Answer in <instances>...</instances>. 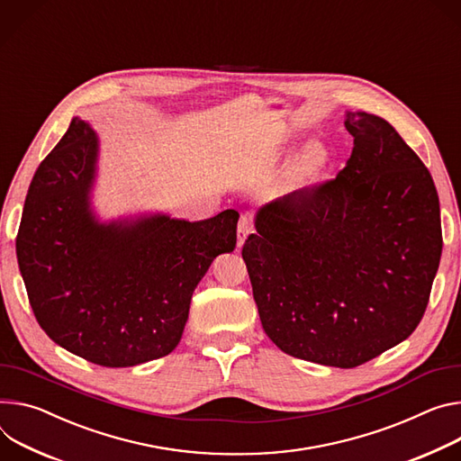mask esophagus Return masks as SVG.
Returning a JSON list of instances; mask_svg holds the SVG:
<instances>
[{"instance_id":"esophagus-1","label":"esophagus","mask_w":461,"mask_h":461,"mask_svg":"<svg viewBox=\"0 0 461 461\" xmlns=\"http://www.w3.org/2000/svg\"><path fill=\"white\" fill-rule=\"evenodd\" d=\"M254 231V226H252V221H249L246 215L240 217L239 221V226H237V246H242L246 237Z\"/></svg>"}]
</instances>
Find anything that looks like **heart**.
<instances>
[{"label": "heart", "instance_id": "b5f03b06", "mask_svg": "<svg viewBox=\"0 0 461 461\" xmlns=\"http://www.w3.org/2000/svg\"><path fill=\"white\" fill-rule=\"evenodd\" d=\"M325 159H327V154H325V149L318 143L314 145H309L302 156L298 158V163H296V175H298V180L300 182H309L311 178H314L325 165Z\"/></svg>", "mask_w": 461, "mask_h": 461}]
</instances>
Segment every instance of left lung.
Returning <instances> with one entry per match:
<instances>
[{
    "label": "left lung",
    "instance_id": "8db88e82",
    "mask_svg": "<svg viewBox=\"0 0 461 461\" xmlns=\"http://www.w3.org/2000/svg\"><path fill=\"white\" fill-rule=\"evenodd\" d=\"M339 176L256 213L242 259L268 339L286 355L357 367L420 325L441 259L432 176L392 124L348 112Z\"/></svg>",
    "mask_w": 461,
    "mask_h": 461
}]
</instances>
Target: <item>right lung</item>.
Here are the masks:
<instances>
[{
    "label": "right lung",
    "instance_id": "right-lung-1",
    "mask_svg": "<svg viewBox=\"0 0 461 461\" xmlns=\"http://www.w3.org/2000/svg\"><path fill=\"white\" fill-rule=\"evenodd\" d=\"M97 161L99 136L73 117L32 176L16 256L32 312L55 344L104 367H131L178 346L196 285L235 249L239 213L101 221L92 203Z\"/></svg>",
    "mask_w": 461,
    "mask_h": 461
}]
</instances>
